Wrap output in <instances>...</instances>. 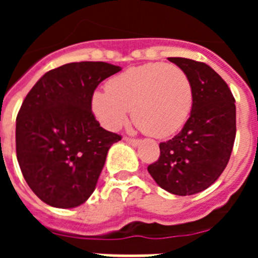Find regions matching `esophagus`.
Masks as SVG:
<instances>
[{"instance_id":"34e87169","label":"esophagus","mask_w":258,"mask_h":258,"mask_svg":"<svg viewBox=\"0 0 258 258\" xmlns=\"http://www.w3.org/2000/svg\"><path fill=\"white\" fill-rule=\"evenodd\" d=\"M125 142L129 143V145L134 146V147H137V146L140 145L141 141L140 140H134V138H125Z\"/></svg>"}]
</instances>
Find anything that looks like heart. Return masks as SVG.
I'll list each match as a JSON object with an SVG mask.
<instances>
[{
    "instance_id": "heart-1",
    "label": "heart",
    "mask_w": 258,
    "mask_h": 258,
    "mask_svg": "<svg viewBox=\"0 0 258 258\" xmlns=\"http://www.w3.org/2000/svg\"><path fill=\"white\" fill-rule=\"evenodd\" d=\"M194 104V88L182 68L161 61L126 70L112 77L107 90L92 95V109L101 124L117 131L133 120L145 133L166 138L187 121Z\"/></svg>"
}]
</instances>
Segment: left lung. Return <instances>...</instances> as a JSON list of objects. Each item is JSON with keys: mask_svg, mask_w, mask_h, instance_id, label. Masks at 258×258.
I'll list each match as a JSON object with an SVG mask.
<instances>
[{"mask_svg": "<svg viewBox=\"0 0 258 258\" xmlns=\"http://www.w3.org/2000/svg\"><path fill=\"white\" fill-rule=\"evenodd\" d=\"M168 59L190 77L194 104L182 131L160 143V157L147 170L161 188L186 197L208 188L226 168L236 134L235 99L222 77L206 63Z\"/></svg>", "mask_w": 258, "mask_h": 258, "instance_id": "8db88e82", "label": "left lung"}]
</instances>
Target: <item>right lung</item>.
I'll use <instances>...</instances> for the list:
<instances>
[{"label": "right lung", "mask_w": 258, "mask_h": 258, "mask_svg": "<svg viewBox=\"0 0 258 258\" xmlns=\"http://www.w3.org/2000/svg\"><path fill=\"white\" fill-rule=\"evenodd\" d=\"M121 71L104 61L68 63L29 90L17 116V157L31 190L55 208L81 206L95 190L109 147L121 137L92 112L97 86Z\"/></svg>", "instance_id": "right-lung-1"}]
</instances>
